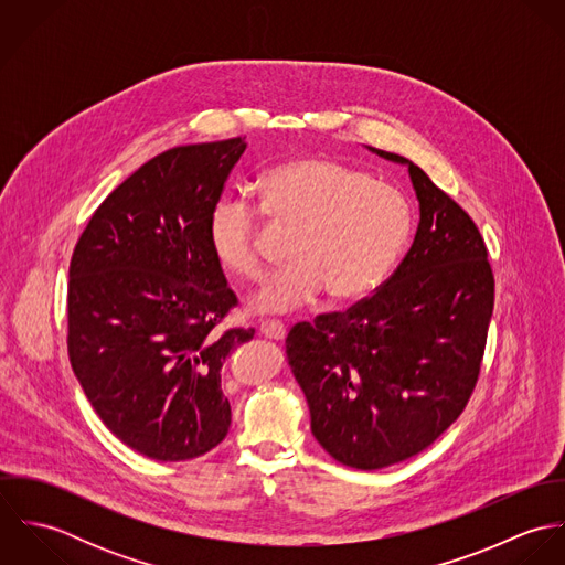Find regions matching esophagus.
<instances>
[{"label": "esophagus", "mask_w": 565, "mask_h": 565, "mask_svg": "<svg viewBox=\"0 0 565 565\" xmlns=\"http://www.w3.org/2000/svg\"><path fill=\"white\" fill-rule=\"evenodd\" d=\"M260 334L267 337V339L280 341V339H285L287 328H285V323L278 322V320H265V322L260 323Z\"/></svg>", "instance_id": "1"}]
</instances>
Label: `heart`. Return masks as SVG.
<instances>
[{"label":"heart","instance_id":"obj_1","mask_svg":"<svg viewBox=\"0 0 565 565\" xmlns=\"http://www.w3.org/2000/svg\"><path fill=\"white\" fill-rule=\"evenodd\" d=\"M256 202L220 198L209 213V245L231 274L256 280L265 269L263 217L291 233L287 267L249 298L252 309L282 313L316 300H359L390 274L411 235L403 193L328 157H302L267 169Z\"/></svg>","mask_w":565,"mask_h":565}]
</instances>
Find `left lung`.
Instances as JSON below:
<instances>
[{"mask_svg": "<svg viewBox=\"0 0 565 565\" xmlns=\"http://www.w3.org/2000/svg\"><path fill=\"white\" fill-rule=\"evenodd\" d=\"M374 152L408 164L419 200L413 245L372 296L296 323L285 341L316 439L356 470L401 463L461 415L493 311V271L472 217L415 162Z\"/></svg>", "mask_w": 565, "mask_h": 565, "instance_id": "obj_1", "label": "left lung"}]
</instances>
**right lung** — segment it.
Wrapping results in <instances>:
<instances>
[{
	"instance_id": "add662e5",
	"label": "right lung",
	"mask_w": 565,
	"mask_h": 565,
	"mask_svg": "<svg viewBox=\"0 0 565 565\" xmlns=\"http://www.w3.org/2000/svg\"><path fill=\"white\" fill-rule=\"evenodd\" d=\"M242 137L141 164L90 215L70 263L67 350L106 428L157 461L224 441L226 356L254 328L220 330L239 305L209 245V213Z\"/></svg>"
}]
</instances>
